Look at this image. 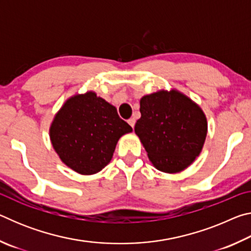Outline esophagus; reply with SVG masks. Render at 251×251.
<instances>
[{
  "mask_svg": "<svg viewBox=\"0 0 251 251\" xmlns=\"http://www.w3.org/2000/svg\"><path fill=\"white\" fill-rule=\"evenodd\" d=\"M127 122H128V124L130 125V127H131V128H134V126H135V123H136V121H135V118H129V120H128V121H127Z\"/></svg>",
  "mask_w": 251,
  "mask_h": 251,
  "instance_id": "obj_1",
  "label": "esophagus"
}]
</instances>
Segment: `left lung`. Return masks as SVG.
I'll use <instances>...</instances> for the list:
<instances>
[{
  "label": "left lung",
  "instance_id": "obj_1",
  "mask_svg": "<svg viewBox=\"0 0 251 251\" xmlns=\"http://www.w3.org/2000/svg\"><path fill=\"white\" fill-rule=\"evenodd\" d=\"M142 116L135 133L156 169L182 172L201 152L207 136V118L199 105L173 88L141 99Z\"/></svg>",
  "mask_w": 251,
  "mask_h": 251
}]
</instances>
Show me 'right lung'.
<instances>
[{
    "instance_id": "right-lung-1",
    "label": "right lung",
    "mask_w": 251,
    "mask_h": 251,
    "mask_svg": "<svg viewBox=\"0 0 251 251\" xmlns=\"http://www.w3.org/2000/svg\"><path fill=\"white\" fill-rule=\"evenodd\" d=\"M131 131L115 106L88 91L65 100L50 126V139L67 167L93 175L107 166L118 139Z\"/></svg>"
}]
</instances>
